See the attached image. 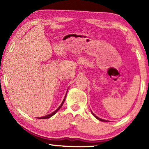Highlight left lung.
I'll return each instance as SVG.
<instances>
[{
  "instance_id": "1",
  "label": "left lung",
  "mask_w": 149,
  "mask_h": 149,
  "mask_svg": "<svg viewBox=\"0 0 149 149\" xmlns=\"http://www.w3.org/2000/svg\"><path fill=\"white\" fill-rule=\"evenodd\" d=\"M91 113H92V114L93 115V116H94V117H95L96 118H97V120H100V121H102V122H108V120H103V119H101V118H99V117H97V116H96L95 114H94V113H93V112H92V111H91Z\"/></svg>"
}]
</instances>
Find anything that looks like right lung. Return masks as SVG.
Wrapping results in <instances>:
<instances>
[{"label":"right lung","instance_id":"right-lung-1","mask_svg":"<svg viewBox=\"0 0 149 149\" xmlns=\"http://www.w3.org/2000/svg\"><path fill=\"white\" fill-rule=\"evenodd\" d=\"M66 94H67V92H66ZM66 94H65V97H64V100H63V101L62 102L61 104L60 105V107H59L56 110L54 111L53 112H52L51 114H49V115H47V116H42V117H39V118H38L39 119H47V118H50V117H52V116H54L55 114H56V113L58 112V110L60 109V108L62 107V104H63V103H64V100H65V97H66Z\"/></svg>","mask_w":149,"mask_h":149}]
</instances>
